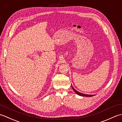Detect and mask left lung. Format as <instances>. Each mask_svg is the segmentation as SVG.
<instances>
[{
	"label": "left lung",
	"instance_id": "8db88e82",
	"mask_svg": "<svg viewBox=\"0 0 122 122\" xmlns=\"http://www.w3.org/2000/svg\"><path fill=\"white\" fill-rule=\"evenodd\" d=\"M72 89L75 92H76L77 95H80V96H82V97H93V96H94V95H87V94H83V93H80V92H79L78 91H77L76 90H75V89H74L73 87L72 86Z\"/></svg>",
	"mask_w": 122,
	"mask_h": 122
}]
</instances>
